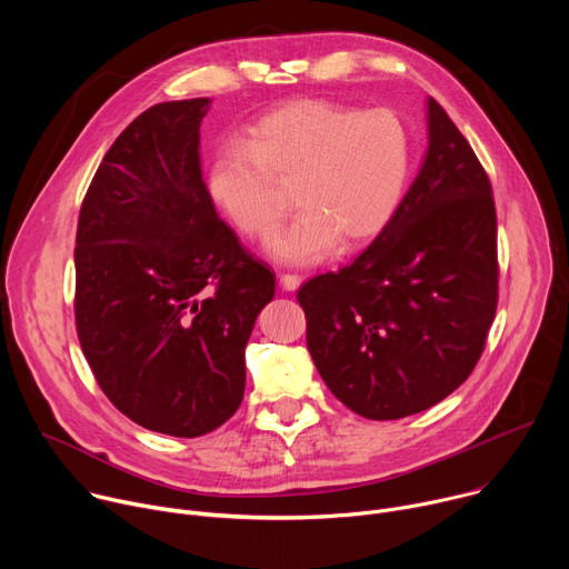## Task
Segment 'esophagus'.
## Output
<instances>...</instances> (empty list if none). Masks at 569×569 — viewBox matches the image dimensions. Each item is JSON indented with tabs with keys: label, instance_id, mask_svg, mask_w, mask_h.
Returning <instances> with one entry per match:
<instances>
[{
	"label": "esophagus",
	"instance_id": "34e87169",
	"mask_svg": "<svg viewBox=\"0 0 569 569\" xmlns=\"http://www.w3.org/2000/svg\"><path fill=\"white\" fill-rule=\"evenodd\" d=\"M279 279H281V286H283V290H297L299 288V283H301V277L299 274H290V272H281L279 274Z\"/></svg>",
	"mask_w": 569,
	"mask_h": 569
}]
</instances>
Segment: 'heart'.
I'll use <instances>...</instances> for the list:
<instances>
[{
    "instance_id": "b5f03b06",
    "label": "heart",
    "mask_w": 569,
    "mask_h": 569,
    "mask_svg": "<svg viewBox=\"0 0 569 569\" xmlns=\"http://www.w3.org/2000/svg\"><path fill=\"white\" fill-rule=\"evenodd\" d=\"M412 169V141L391 110L295 101L261 117L246 141L224 143L209 193L246 236H270L286 213L274 182H295L301 213L270 240L283 263H315L378 236L393 218Z\"/></svg>"
}]
</instances>
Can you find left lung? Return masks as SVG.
<instances>
[{
  "label": "left lung",
  "mask_w": 569,
  "mask_h": 569,
  "mask_svg": "<svg viewBox=\"0 0 569 569\" xmlns=\"http://www.w3.org/2000/svg\"><path fill=\"white\" fill-rule=\"evenodd\" d=\"M428 152L371 246L299 288L319 376L371 421L423 412L475 369L498 308L491 180L446 110L428 101Z\"/></svg>",
  "instance_id": "1"
}]
</instances>
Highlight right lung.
I'll return each mask as SVG.
<instances>
[{
	"label": "right lung",
	"instance_id": "1",
	"mask_svg": "<svg viewBox=\"0 0 569 569\" xmlns=\"http://www.w3.org/2000/svg\"><path fill=\"white\" fill-rule=\"evenodd\" d=\"M211 99L157 103L110 146L80 204L76 333L114 408L202 437L233 417L274 274L216 213L200 167Z\"/></svg>",
	"mask_w": 569,
	"mask_h": 569
}]
</instances>
